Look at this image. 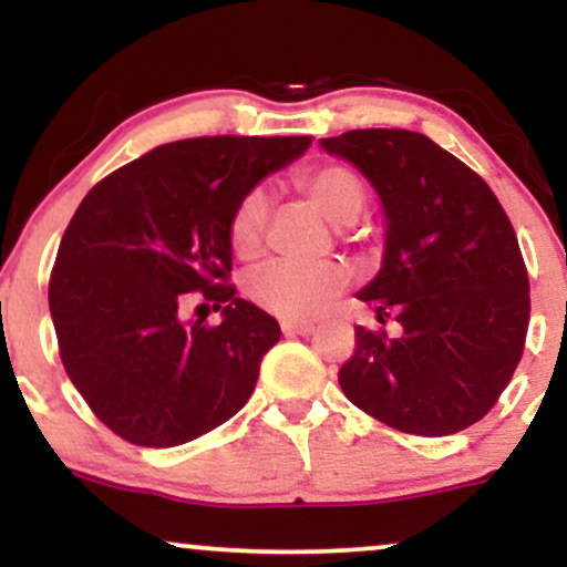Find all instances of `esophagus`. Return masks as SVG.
I'll return each mask as SVG.
<instances>
[{
  "mask_svg": "<svg viewBox=\"0 0 567 567\" xmlns=\"http://www.w3.org/2000/svg\"><path fill=\"white\" fill-rule=\"evenodd\" d=\"M285 336H311L315 333V324L311 322H282Z\"/></svg>",
  "mask_w": 567,
  "mask_h": 567,
  "instance_id": "obj_1",
  "label": "esophagus"
}]
</instances>
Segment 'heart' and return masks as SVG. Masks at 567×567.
Segmentation results:
<instances>
[{"mask_svg":"<svg viewBox=\"0 0 567 567\" xmlns=\"http://www.w3.org/2000/svg\"><path fill=\"white\" fill-rule=\"evenodd\" d=\"M296 184L333 226H351L365 210V186L343 165L306 167L296 175ZM266 218H269V197L264 188L245 192L229 218V243L239 258L258 256ZM347 269L336 261L311 266L275 261L252 271L247 292L269 315L282 320H309L330 298L347 288Z\"/></svg>","mask_w":567,"mask_h":567,"instance_id":"b5f03b06","label":"heart"}]
</instances>
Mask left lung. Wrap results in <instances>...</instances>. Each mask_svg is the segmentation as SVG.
Instances as JSON below:
<instances>
[{
	"mask_svg": "<svg viewBox=\"0 0 567 567\" xmlns=\"http://www.w3.org/2000/svg\"><path fill=\"white\" fill-rule=\"evenodd\" d=\"M320 146L351 162L386 218L381 271L357 292L396 333L354 330L343 394L381 424L445 437L496 405L523 357L530 290L517 234L472 167L421 133L349 130Z\"/></svg>",
	"mask_w": 567,
	"mask_h": 567,
	"instance_id": "obj_1",
	"label": "left lung"
}]
</instances>
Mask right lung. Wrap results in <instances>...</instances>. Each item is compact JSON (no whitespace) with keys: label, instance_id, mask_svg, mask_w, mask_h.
I'll return each instance as SVG.
<instances>
[{"label":"right lung","instance_id":"1","mask_svg":"<svg viewBox=\"0 0 567 567\" xmlns=\"http://www.w3.org/2000/svg\"><path fill=\"white\" fill-rule=\"evenodd\" d=\"M309 135H216L152 148L76 207L50 277L71 383L122 440L175 447L239 413L279 324L234 296L229 218L245 192L298 159ZM202 289L225 320L186 323Z\"/></svg>","mask_w":567,"mask_h":567}]
</instances>
